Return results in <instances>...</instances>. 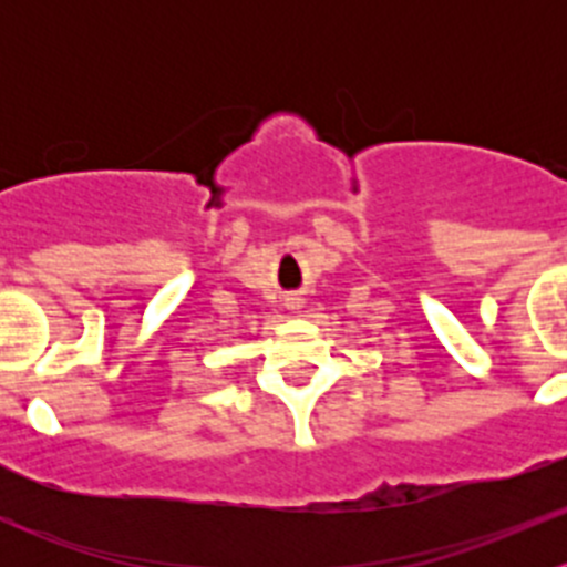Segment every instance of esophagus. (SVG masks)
Masks as SVG:
<instances>
[{"label": "esophagus", "instance_id": "34e87169", "mask_svg": "<svg viewBox=\"0 0 567 567\" xmlns=\"http://www.w3.org/2000/svg\"><path fill=\"white\" fill-rule=\"evenodd\" d=\"M288 307H290V310H299V307H301V299H296V296H290V299H288Z\"/></svg>", "mask_w": 567, "mask_h": 567}]
</instances>
